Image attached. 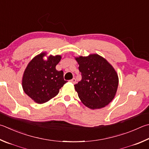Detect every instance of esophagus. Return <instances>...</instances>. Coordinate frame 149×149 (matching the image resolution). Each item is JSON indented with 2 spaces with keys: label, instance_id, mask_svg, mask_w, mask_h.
<instances>
[{
  "label": "esophagus",
  "instance_id": "esophagus-1",
  "mask_svg": "<svg viewBox=\"0 0 149 149\" xmlns=\"http://www.w3.org/2000/svg\"><path fill=\"white\" fill-rule=\"evenodd\" d=\"M70 82H71L73 84H75V83H76V79H75V78H73L72 79H71V80L70 81Z\"/></svg>",
  "mask_w": 149,
  "mask_h": 149
}]
</instances>
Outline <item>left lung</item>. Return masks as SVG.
Wrapping results in <instances>:
<instances>
[{"mask_svg": "<svg viewBox=\"0 0 149 149\" xmlns=\"http://www.w3.org/2000/svg\"><path fill=\"white\" fill-rule=\"evenodd\" d=\"M82 79L74 85L78 96L91 109L104 107L112 101L117 90L118 75L113 66L96 54L75 58Z\"/></svg>", "mask_w": 149, "mask_h": 149, "instance_id": "8db88e82", "label": "left lung"}]
</instances>
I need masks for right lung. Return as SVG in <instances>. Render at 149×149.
Listing matches in <instances>:
<instances>
[{"mask_svg": "<svg viewBox=\"0 0 149 149\" xmlns=\"http://www.w3.org/2000/svg\"><path fill=\"white\" fill-rule=\"evenodd\" d=\"M41 53L29 63L24 72L22 85L25 93L34 102L44 104L55 97L67 81L64 79L63 70L58 71L56 66L61 56H50L44 60Z\"/></svg>", "mask_w": 149, "mask_h": 149, "instance_id": "obj_1", "label": "right lung"}]
</instances>
